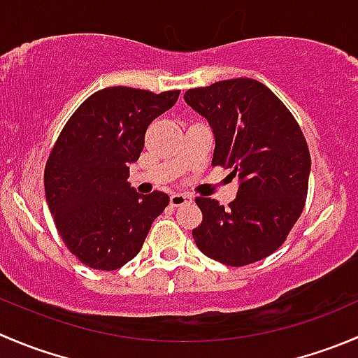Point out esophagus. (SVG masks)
I'll use <instances>...</instances> for the list:
<instances>
[{
    "mask_svg": "<svg viewBox=\"0 0 358 358\" xmlns=\"http://www.w3.org/2000/svg\"><path fill=\"white\" fill-rule=\"evenodd\" d=\"M192 201V196H189V194H171L169 196V204L171 206H182V204L185 203H190Z\"/></svg>",
    "mask_w": 358,
    "mask_h": 358,
    "instance_id": "1",
    "label": "esophagus"
}]
</instances>
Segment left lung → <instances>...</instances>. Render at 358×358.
<instances>
[{"label":"left lung","mask_w":358,"mask_h":358,"mask_svg":"<svg viewBox=\"0 0 358 358\" xmlns=\"http://www.w3.org/2000/svg\"><path fill=\"white\" fill-rule=\"evenodd\" d=\"M185 101L213 129L211 164L239 178L227 208L196 197L203 222L192 231L194 241L225 266L259 262L285 243L304 210L311 168L306 138L282 99L253 78L189 89Z\"/></svg>","instance_id":"8db88e82"}]
</instances>
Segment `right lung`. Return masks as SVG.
Masks as SVG:
<instances>
[{"instance_id":"right-lung-1","label":"right lung","mask_w":358,"mask_h":358,"mask_svg":"<svg viewBox=\"0 0 358 358\" xmlns=\"http://www.w3.org/2000/svg\"><path fill=\"white\" fill-rule=\"evenodd\" d=\"M178 96L106 87L75 110L55 140L45 164V196L59 236L87 267L115 271L134 259L169 204L168 194L141 196L127 178L148 126Z\"/></svg>"}]
</instances>
